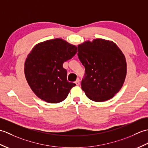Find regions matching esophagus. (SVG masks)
I'll list each match as a JSON object with an SVG mask.
<instances>
[{
  "mask_svg": "<svg viewBox=\"0 0 148 148\" xmlns=\"http://www.w3.org/2000/svg\"><path fill=\"white\" fill-rule=\"evenodd\" d=\"M75 83L76 84V85H77V86H79V83H80V80H79V78H77V80L76 81V82H75Z\"/></svg>",
  "mask_w": 148,
  "mask_h": 148,
  "instance_id": "esophagus-1",
  "label": "esophagus"
}]
</instances>
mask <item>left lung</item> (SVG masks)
<instances>
[{
  "label": "left lung",
  "mask_w": 148,
  "mask_h": 148,
  "mask_svg": "<svg viewBox=\"0 0 148 148\" xmlns=\"http://www.w3.org/2000/svg\"><path fill=\"white\" fill-rule=\"evenodd\" d=\"M77 56L85 68L81 88L88 99L103 102L121 88L127 75V63L117 45L109 40L94 39L77 46Z\"/></svg>",
  "instance_id": "8db88e82"
}]
</instances>
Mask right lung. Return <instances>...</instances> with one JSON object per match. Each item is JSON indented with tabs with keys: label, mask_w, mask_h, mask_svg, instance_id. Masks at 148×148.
I'll return each instance as SVG.
<instances>
[{
	"label": "right lung",
	"mask_w": 148,
	"mask_h": 148,
	"mask_svg": "<svg viewBox=\"0 0 148 148\" xmlns=\"http://www.w3.org/2000/svg\"><path fill=\"white\" fill-rule=\"evenodd\" d=\"M77 48L61 39L37 45L25 63V75L36 95L49 103L64 100L76 84L67 81L63 64L76 54Z\"/></svg>",
	"instance_id": "obj_1"
}]
</instances>
